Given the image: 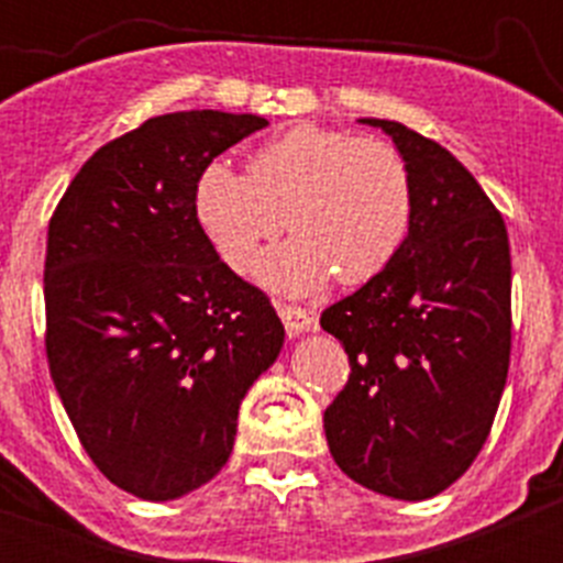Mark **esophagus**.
Wrapping results in <instances>:
<instances>
[{
	"label": "esophagus",
	"instance_id": "34e87169",
	"mask_svg": "<svg viewBox=\"0 0 563 563\" xmlns=\"http://www.w3.org/2000/svg\"><path fill=\"white\" fill-rule=\"evenodd\" d=\"M277 313H280L283 323H286L288 338H297V334L310 332V329L318 327L316 310L297 308V305H277Z\"/></svg>",
	"mask_w": 563,
	"mask_h": 563
}]
</instances>
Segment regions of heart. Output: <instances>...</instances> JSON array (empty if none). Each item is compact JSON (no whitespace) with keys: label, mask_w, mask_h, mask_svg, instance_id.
<instances>
[{"label":"heart","mask_w":563,"mask_h":563,"mask_svg":"<svg viewBox=\"0 0 563 563\" xmlns=\"http://www.w3.org/2000/svg\"><path fill=\"white\" fill-rule=\"evenodd\" d=\"M196 218L229 269L245 272L264 242L294 231L255 266L264 286L313 294L338 275L362 286L400 253L413 218L406 161L382 139L299 124L253 152L247 176L209 163L196 181Z\"/></svg>","instance_id":"b5f03b06"}]
</instances>
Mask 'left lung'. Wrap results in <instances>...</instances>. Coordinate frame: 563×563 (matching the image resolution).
Listing matches in <instances>:
<instances>
[{"instance_id":"8db88e82","label":"left lung","mask_w":563,"mask_h":563,"mask_svg":"<svg viewBox=\"0 0 563 563\" xmlns=\"http://www.w3.org/2000/svg\"><path fill=\"white\" fill-rule=\"evenodd\" d=\"M413 218L395 261L321 313L351 376L323 411L334 463L356 485L424 501L460 479L490 433L512 345V261L504 218L435 141L389 119Z\"/></svg>"}]
</instances>
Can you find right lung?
<instances>
[{
	"instance_id": "add662e5",
	"label": "right lung",
	"mask_w": 563,
	"mask_h": 563,
	"mask_svg": "<svg viewBox=\"0 0 563 563\" xmlns=\"http://www.w3.org/2000/svg\"><path fill=\"white\" fill-rule=\"evenodd\" d=\"M266 124L146 119L84 163L48 223L51 378L92 463L144 501L223 468L242 397L283 349L266 294L220 261L192 203L203 168Z\"/></svg>"
}]
</instances>
